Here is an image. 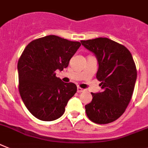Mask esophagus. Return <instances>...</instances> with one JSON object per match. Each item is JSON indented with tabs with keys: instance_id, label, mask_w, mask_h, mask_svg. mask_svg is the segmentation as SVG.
Listing matches in <instances>:
<instances>
[{
	"instance_id": "esophagus-1",
	"label": "esophagus",
	"mask_w": 148,
	"mask_h": 148,
	"mask_svg": "<svg viewBox=\"0 0 148 148\" xmlns=\"http://www.w3.org/2000/svg\"><path fill=\"white\" fill-rule=\"evenodd\" d=\"M84 91H85V89H82V88L79 87V86L77 87V92H84Z\"/></svg>"
}]
</instances>
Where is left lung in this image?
Segmentation results:
<instances>
[{"instance_id":"1","label":"left lung","mask_w":148,"mask_h":148,"mask_svg":"<svg viewBox=\"0 0 148 148\" xmlns=\"http://www.w3.org/2000/svg\"><path fill=\"white\" fill-rule=\"evenodd\" d=\"M80 42L97 59L96 77L102 89L92 93V100L85 106L86 115L95 123L114 122L123 114L133 93L137 79L133 58L127 48L108 38Z\"/></svg>"}]
</instances>
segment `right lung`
<instances>
[{"instance_id":"obj_1","label":"right lung","mask_w":148,"mask_h":148,"mask_svg":"<svg viewBox=\"0 0 148 148\" xmlns=\"http://www.w3.org/2000/svg\"><path fill=\"white\" fill-rule=\"evenodd\" d=\"M80 45V42L49 35L34 40L24 49L17 66L18 89L22 101L36 118L53 121L64 114L77 86L63 82L55 71L68 66Z\"/></svg>"}]
</instances>
